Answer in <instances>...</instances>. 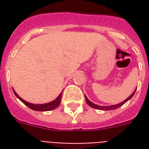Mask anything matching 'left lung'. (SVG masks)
Segmentation results:
<instances>
[{
    "label": "left lung",
    "instance_id": "1",
    "mask_svg": "<svg viewBox=\"0 0 149 149\" xmlns=\"http://www.w3.org/2000/svg\"><path fill=\"white\" fill-rule=\"evenodd\" d=\"M135 91H136V90L133 92V93H132V95L129 96L127 98L126 100H125L124 101L121 102V103H120V104H116V105H111V106H100V105H97V104H93V103H92L91 101H90L88 100V98L86 97V96H85V98H86V103H87V104L88 105H90L91 107H92L93 108H96V109H98V110H102V111H111V110H115V109L118 108V107H120V106H122L123 104H125L126 102L127 101V100H129L131 98L134 96V93H135Z\"/></svg>",
    "mask_w": 149,
    "mask_h": 149
}]
</instances>
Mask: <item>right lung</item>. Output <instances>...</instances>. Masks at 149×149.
Returning <instances> with one entry per match:
<instances>
[{
	"label": "right lung",
	"mask_w": 149,
	"mask_h": 149,
	"mask_svg": "<svg viewBox=\"0 0 149 149\" xmlns=\"http://www.w3.org/2000/svg\"><path fill=\"white\" fill-rule=\"evenodd\" d=\"M14 93H15V96L17 97L18 99L21 100V101L26 105L27 107H29V108H31V110H34V111H52V110H54L56 109L57 107L60 104L61 102V97H62V93L58 96V97L56 98V100H54L53 101L49 102V103H47V104H31V103H29V102L25 101L23 99L20 97L19 96L17 95V93L14 91Z\"/></svg>",
	"instance_id": "add662e5"
}]
</instances>
